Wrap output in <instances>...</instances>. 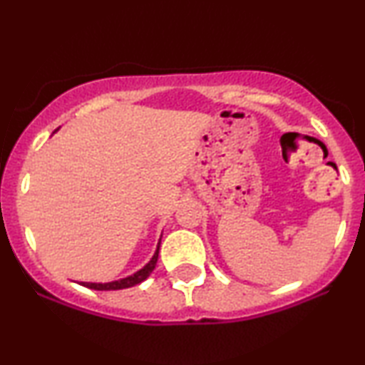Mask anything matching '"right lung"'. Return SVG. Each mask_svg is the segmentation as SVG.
Listing matches in <instances>:
<instances>
[{
    "instance_id": "obj_1",
    "label": "right lung",
    "mask_w": 365,
    "mask_h": 365,
    "mask_svg": "<svg viewBox=\"0 0 365 365\" xmlns=\"http://www.w3.org/2000/svg\"><path fill=\"white\" fill-rule=\"evenodd\" d=\"M54 133H56V131H54ZM159 247H161V239H159L156 252H154L151 261H149L143 269H139L138 272H134L133 276L119 279V281L104 282V284H101V282H81V286L88 287V289H94V291H118V289H128V287L136 286V284H141L143 281H146V279L149 277V274L154 271V267H156L158 256H159Z\"/></svg>"
}]
</instances>
